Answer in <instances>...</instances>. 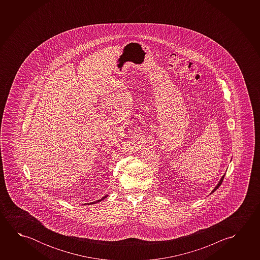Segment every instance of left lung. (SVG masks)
Here are the masks:
<instances>
[{"label":"left lung","mask_w":260,"mask_h":260,"mask_svg":"<svg viewBox=\"0 0 260 260\" xmlns=\"http://www.w3.org/2000/svg\"><path fill=\"white\" fill-rule=\"evenodd\" d=\"M224 177H225V174H224V175H223V176H222L221 179H220V180H219V181H218V183L217 184V186H216V187H214V189H213L212 191L210 192V194H212L213 192L216 191V190H217V188H218V187H219V186H220V185H221L222 181H223V179H224Z\"/></svg>","instance_id":"1"}]
</instances>
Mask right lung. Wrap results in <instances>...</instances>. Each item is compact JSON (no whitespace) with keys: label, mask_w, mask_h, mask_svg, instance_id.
Listing matches in <instances>:
<instances>
[{"label":"right lung","mask_w":260,"mask_h":260,"mask_svg":"<svg viewBox=\"0 0 260 260\" xmlns=\"http://www.w3.org/2000/svg\"><path fill=\"white\" fill-rule=\"evenodd\" d=\"M107 197H108V195H106V196L103 197V199H101V200H96V201H94V202H90V203H88V204H95V203H98V202H101L102 200H105L106 199Z\"/></svg>","instance_id":"1"}]
</instances>
